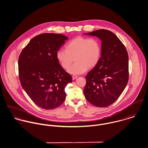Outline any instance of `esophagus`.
Listing matches in <instances>:
<instances>
[{
	"label": "esophagus",
	"mask_w": 148,
	"mask_h": 148,
	"mask_svg": "<svg viewBox=\"0 0 148 148\" xmlns=\"http://www.w3.org/2000/svg\"><path fill=\"white\" fill-rule=\"evenodd\" d=\"M77 77V75H72V79H73V80L76 79Z\"/></svg>",
	"instance_id": "1"
}]
</instances>
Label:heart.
<instances>
[{
  "label": "heart",
  "instance_id": "obj_1",
  "mask_svg": "<svg viewBox=\"0 0 148 148\" xmlns=\"http://www.w3.org/2000/svg\"><path fill=\"white\" fill-rule=\"evenodd\" d=\"M101 45L96 38L78 36L67 44L65 49H59L56 58L64 69H67L75 60L76 62L68 69L71 74H82L88 68H94L101 56Z\"/></svg>",
  "mask_w": 148,
  "mask_h": 148
}]
</instances>
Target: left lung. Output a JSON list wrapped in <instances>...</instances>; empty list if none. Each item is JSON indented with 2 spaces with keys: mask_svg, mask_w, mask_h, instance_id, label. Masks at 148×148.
Instances as JSON below:
<instances>
[{
  "mask_svg": "<svg viewBox=\"0 0 148 148\" xmlns=\"http://www.w3.org/2000/svg\"><path fill=\"white\" fill-rule=\"evenodd\" d=\"M85 35L101 40V57L85 76V99L97 107H106L120 97L128 82L129 62L127 49L110 31L99 29Z\"/></svg>",
  "mask_w": 148,
  "mask_h": 148,
  "instance_id": "left-lung-1",
  "label": "left lung"
}]
</instances>
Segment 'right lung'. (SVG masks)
<instances>
[{"instance_id": "add662e5", "label": "right lung", "mask_w": 148, "mask_h": 148, "mask_svg": "<svg viewBox=\"0 0 148 148\" xmlns=\"http://www.w3.org/2000/svg\"><path fill=\"white\" fill-rule=\"evenodd\" d=\"M68 38L62 34L44 33L32 38L23 49L18 59L21 86L32 101L44 109L61 106L64 88L72 82L56 58V52Z\"/></svg>"}]
</instances>
